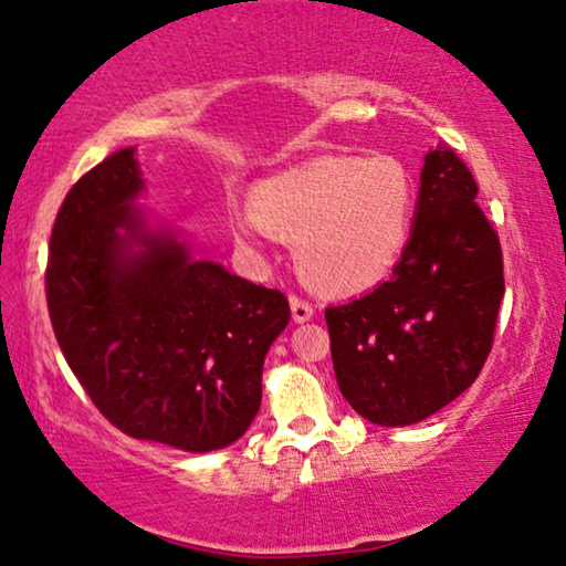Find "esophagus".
<instances>
[{"instance_id":"obj_1","label":"esophagus","mask_w":566,"mask_h":566,"mask_svg":"<svg viewBox=\"0 0 566 566\" xmlns=\"http://www.w3.org/2000/svg\"><path fill=\"white\" fill-rule=\"evenodd\" d=\"M291 314H293V322H311L314 318V306L306 298L301 296H291Z\"/></svg>"}]
</instances>
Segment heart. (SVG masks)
Here are the masks:
<instances>
[{"instance_id":"obj_1","label":"heart","mask_w":566,"mask_h":566,"mask_svg":"<svg viewBox=\"0 0 566 566\" xmlns=\"http://www.w3.org/2000/svg\"><path fill=\"white\" fill-rule=\"evenodd\" d=\"M252 219L234 237L296 242L301 273L332 293H363L382 283L411 237L416 184L396 155H329L270 176L248 196Z\"/></svg>"}]
</instances>
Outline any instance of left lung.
Returning <instances> with one entry per match:
<instances>
[{"instance_id":"1","label":"left lung","mask_w":566,"mask_h":566,"mask_svg":"<svg viewBox=\"0 0 566 566\" xmlns=\"http://www.w3.org/2000/svg\"><path fill=\"white\" fill-rule=\"evenodd\" d=\"M452 147L423 158L411 237L365 296L326 308L342 396L378 426L429 419L478 380L493 349L503 252Z\"/></svg>"}]
</instances>
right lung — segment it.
<instances>
[{
    "mask_svg": "<svg viewBox=\"0 0 566 566\" xmlns=\"http://www.w3.org/2000/svg\"><path fill=\"white\" fill-rule=\"evenodd\" d=\"M135 147L112 153L65 196L45 296L63 357L104 419L184 452L224 449L250 429L263 363L289 298L191 258L135 199Z\"/></svg>",
    "mask_w": 566,
    "mask_h": 566,
    "instance_id": "right-lung-1",
    "label": "right lung"
}]
</instances>
